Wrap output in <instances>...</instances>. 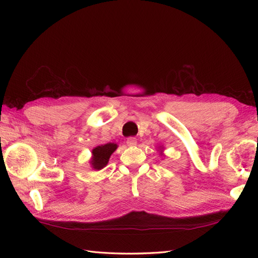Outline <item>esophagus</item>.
<instances>
[{
  "label": "esophagus",
  "instance_id": "34e87169",
  "mask_svg": "<svg viewBox=\"0 0 258 258\" xmlns=\"http://www.w3.org/2000/svg\"><path fill=\"white\" fill-rule=\"evenodd\" d=\"M127 144H128L129 146H135V145H137V139L134 138V137L128 138V139H127Z\"/></svg>",
  "mask_w": 258,
  "mask_h": 258
}]
</instances>
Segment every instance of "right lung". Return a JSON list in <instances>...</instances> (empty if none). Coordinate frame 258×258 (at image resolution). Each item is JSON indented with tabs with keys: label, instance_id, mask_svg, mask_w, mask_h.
Returning <instances> with one entry per match:
<instances>
[{
	"label": "right lung",
	"instance_id": "right-lung-1",
	"mask_svg": "<svg viewBox=\"0 0 258 258\" xmlns=\"http://www.w3.org/2000/svg\"><path fill=\"white\" fill-rule=\"evenodd\" d=\"M117 145L114 143H107L97 146L92 150V166L95 169L100 170L105 167L110 159L111 155L115 152Z\"/></svg>",
	"mask_w": 258,
	"mask_h": 258
}]
</instances>
